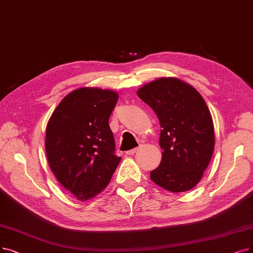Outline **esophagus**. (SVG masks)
<instances>
[{"mask_svg":"<svg viewBox=\"0 0 253 253\" xmlns=\"http://www.w3.org/2000/svg\"><path fill=\"white\" fill-rule=\"evenodd\" d=\"M137 150H138L137 148H133V149H130V150H127L126 154L127 156H133V155H134V154L136 153V151H137Z\"/></svg>","mask_w":253,"mask_h":253,"instance_id":"34e87169","label":"esophagus"}]
</instances>
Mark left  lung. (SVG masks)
I'll list each match as a JSON object with an SVG mask.
<instances>
[{"label": "left lung", "instance_id": "left-lung-1", "mask_svg": "<svg viewBox=\"0 0 253 253\" xmlns=\"http://www.w3.org/2000/svg\"><path fill=\"white\" fill-rule=\"evenodd\" d=\"M137 95L155 111L162 127V161L150 179L174 193L194 188L214 153V124L204 97L176 78H160Z\"/></svg>", "mask_w": 253, "mask_h": 253}]
</instances>
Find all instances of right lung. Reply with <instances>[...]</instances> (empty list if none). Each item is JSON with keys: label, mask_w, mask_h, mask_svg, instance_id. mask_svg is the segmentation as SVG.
<instances>
[{"label": "right lung", "mask_w": 253, "mask_h": 253, "mask_svg": "<svg viewBox=\"0 0 253 253\" xmlns=\"http://www.w3.org/2000/svg\"><path fill=\"white\" fill-rule=\"evenodd\" d=\"M118 94L84 87L67 94L50 116L45 132L49 168L67 191L86 201L110 183L121 161L109 118Z\"/></svg>", "instance_id": "add662e5"}]
</instances>
